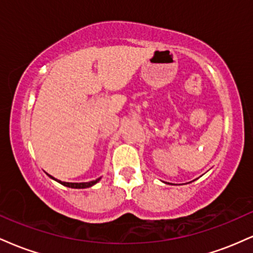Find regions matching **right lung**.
I'll use <instances>...</instances> for the list:
<instances>
[{
	"label": "right lung",
	"mask_w": 253,
	"mask_h": 253,
	"mask_svg": "<svg viewBox=\"0 0 253 253\" xmlns=\"http://www.w3.org/2000/svg\"><path fill=\"white\" fill-rule=\"evenodd\" d=\"M48 176H50L52 179H54V181H57L58 183H60V184L65 185V187H69V188H74V189H84V188H90V187H92V185H94V184H96V183L101 179V177H100V178L95 179V181L82 182V183H70V182H62V181H59V179L54 178V177L51 176V175H48Z\"/></svg>",
	"instance_id": "1"
}]
</instances>
